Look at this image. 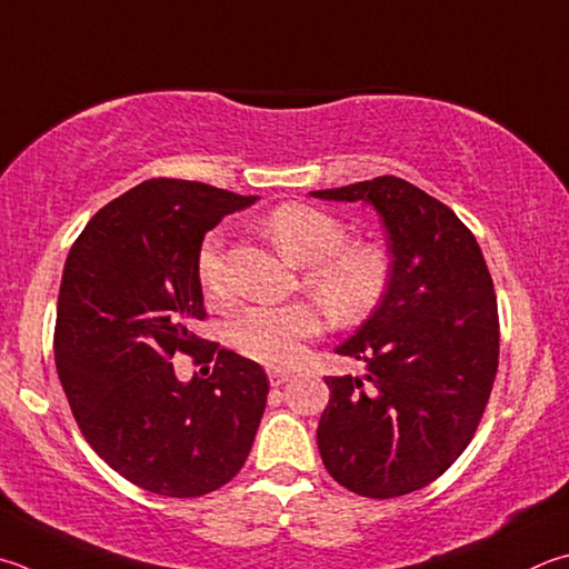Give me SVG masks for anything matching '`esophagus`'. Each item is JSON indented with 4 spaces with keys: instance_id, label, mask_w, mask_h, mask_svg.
<instances>
[{
    "instance_id": "obj_1",
    "label": "esophagus",
    "mask_w": 569,
    "mask_h": 569,
    "mask_svg": "<svg viewBox=\"0 0 569 569\" xmlns=\"http://www.w3.org/2000/svg\"><path fill=\"white\" fill-rule=\"evenodd\" d=\"M288 378H291V373H288V370H278V368L268 370V380H271V386H283Z\"/></svg>"
}]
</instances>
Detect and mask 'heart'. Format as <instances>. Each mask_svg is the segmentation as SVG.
<instances>
[{
	"label": "heart",
	"mask_w": 569,
	"mask_h": 569,
	"mask_svg": "<svg viewBox=\"0 0 569 569\" xmlns=\"http://www.w3.org/2000/svg\"><path fill=\"white\" fill-rule=\"evenodd\" d=\"M266 231L283 256L306 266L308 291H313L340 323L366 318L386 296L392 278L388 249L370 241H348V226L333 213L306 203H281L266 216ZM196 273L206 296L219 303L229 301L231 286L219 233L201 243ZM320 330L323 316L313 303L253 306L233 320L229 340L256 363L293 366L303 356L306 340Z\"/></svg>",
	"instance_id": "obj_1"
}]
</instances>
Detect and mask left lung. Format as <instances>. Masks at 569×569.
<instances>
[{
    "label": "left lung",
    "mask_w": 569,
    "mask_h": 569,
    "mask_svg": "<svg viewBox=\"0 0 569 569\" xmlns=\"http://www.w3.org/2000/svg\"><path fill=\"white\" fill-rule=\"evenodd\" d=\"M366 201L390 241L392 278L336 353L368 373L326 376L318 450L330 478L388 500L438 480L468 448L498 373V298L478 241L446 203L398 177L311 191Z\"/></svg>",
    "instance_id": "8db88e82"
}]
</instances>
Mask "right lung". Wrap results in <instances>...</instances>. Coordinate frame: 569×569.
<instances>
[{"label": "right lung", "instance_id": "1", "mask_svg": "<svg viewBox=\"0 0 569 569\" xmlns=\"http://www.w3.org/2000/svg\"><path fill=\"white\" fill-rule=\"evenodd\" d=\"M201 181L149 179L107 203L61 276L54 360L81 436L121 478L201 498L236 478L263 418V368L193 333L206 231L251 206ZM214 363L181 385L170 358Z\"/></svg>", "mask_w": 569, "mask_h": 569}]
</instances>
